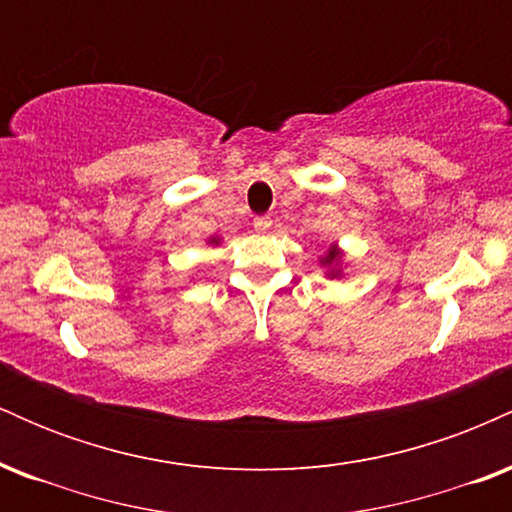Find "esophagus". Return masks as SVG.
I'll use <instances>...</instances> for the list:
<instances>
[{
	"label": "esophagus",
	"mask_w": 512,
	"mask_h": 512,
	"mask_svg": "<svg viewBox=\"0 0 512 512\" xmlns=\"http://www.w3.org/2000/svg\"><path fill=\"white\" fill-rule=\"evenodd\" d=\"M252 226H255L257 233H269L272 231V219H269V216H257Z\"/></svg>",
	"instance_id": "esophagus-1"
}]
</instances>
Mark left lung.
<instances>
[{"label":"left lung","instance_id":"left-lung-1","mask_svg":"<svg viewBox=\"0 0 512 512\" xmlns=\"http://www.w3.org/2000/svg\"><path fill=\"white\" fill-rule=\"evenodd\" d=\"M320 264L322 267L327 269V276H330V279H339V276H342V264H344V252L337 248V243H332L330 248H327V252L325 255L320 257Z\"/></svg>","mask_w":512,"mask_h":512}]
</instances>
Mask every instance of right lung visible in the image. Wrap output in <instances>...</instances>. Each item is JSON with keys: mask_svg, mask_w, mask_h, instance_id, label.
<instances>
[{"mask_svg": "<svg viewBox=\"0 0 512 512\" xmlns=\"http://www.w3.org/2000/svg\"><path fill=\"white\" fill-rule=\"evenodd\" d=\"M219 243H221L219 236H211V238H209V245H219Z\"/></svg>", "mask_w": 512, "mask_h": 512, "instance_id": "right-lung-1", "label": "right lung"}]
</instances>
